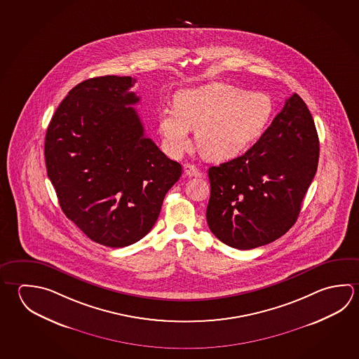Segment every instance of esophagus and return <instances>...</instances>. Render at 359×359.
<instances>
[{
    "label": "esophagus",
    "instance_id": "34e87169",
    "mask_svg": "<svg viewBox=\"0 0 359 359\" xmlns=\"http://www.w3.org/2000/svg\"><path fill=\"white\" fill-rule=\"evenodd\" d=\"M184 174L187 177H196V175H199V170L195 165L185 164L184 165Z\"/></svg>",
    "mask_w": 359,
    "mask_h": 359
}]
</instances>
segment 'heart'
Returning a JSON list of instances; mask_svg holds the SVG:
<instances>
[{"label":"heart","mask_w":359,"mask_h":359,"mask_svg":"<svg viewBox=\"0 0 359 359\" xmlns=\"http://www.w3.org/2000/svg\"><path fill=\"white\" fill-rule=\"evenodd\" d=\"M275 111L270 95L247 92L228 83H210L180 90L175 106L158 112V131L168 154L177 158L196 145L208 160L232 158L255 144L267 130Z\"/></svg>","instance_id":"heart-1"}]
</instances>
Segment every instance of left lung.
<instances>
[{"mask_svg": "<svg viewBox=\"0 0 359 359\" xmlns=\"http://www.w3.org/2000/svg\"><path fill=\"white\" fill-rule=\"evenodd\" d=\"M318 161L314 120L294 93L248 151L208 170L209 229L237 250L280 238L295 224Z\"/></svg>", "mask_w": 359, "mask_h": 359, "instance_id": "8db88e82", "label": "left lung"}]
</instances>
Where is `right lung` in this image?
Listing matches in <instances>:
<instances>
[{"mask_svg": "<svg viewBox=\"0 0 359 359\" xmlns=\"http://www.w3.org/2000/svg\"><path fill=\"white\" fill-rule=\"evenodd\" d=\"M131 76L70 89L45 136V164L64 214L88 238L120 248L151 231L182 165L145 137Z\"/></svg>", "mask_w": 359, "mask_h": 359, "instance_id": "1", "label": "right lung"}]
</instances>
